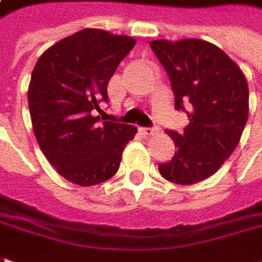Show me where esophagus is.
<instances>
[{
    "label": "esophagus",
    "mask_w": 262,
    "mask_h": 262,
    "mask_svg": "<svg viewBox=\"0 0 262 262\" xmlns=\"http://www.w3.org/2000/svg\"><path fill=\"white\" fill-rule=\"evenodd\" d=\"M140 132L146 136H150V135H155L158 130L155 127H140Z\"/></svg>",
    "instance_id": "esophagus-1"
}]
</instances>
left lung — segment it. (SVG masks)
Here are the masks:
<instances>
[{"label":"left lung","instance_id":"left-lung-1","mask_svg":"<svg viewBox=\"0 0 262 262\" xmlns=\"http://www.w3.org/2000/svg\"><path fill=\"white\" fill-rule=\"evenodd\" d=\"M149 45L167 71L176 110L185 112L190 120L183 133L167 130L177 152L171 161L159 164V172L176 184L203 181L238 146L248 120L247 79L238 65L209 41L154 40Z\"/></svg>","mask_w":262,"mask_h":262}]
</instances>
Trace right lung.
Listing matches in <instances>:
<instances>
[{"instance_id": "right-lung-1", "label": "right lung", "mask_w": 262, "mask_h": 262, "mask_svg": "<svg viewBox=\"0 0 262 262\" xmlns=\"http://www.w3.org/2000/svg\"><path fill=\"white\" fill-rule=\"evenodd\" d=\"M129 36L84 29L50 46L32 72L29 108L43 155L78 185L100 184L117 172L136 127L95 116L107 85L135 46Z\"/></svg>"}]
</instances>
